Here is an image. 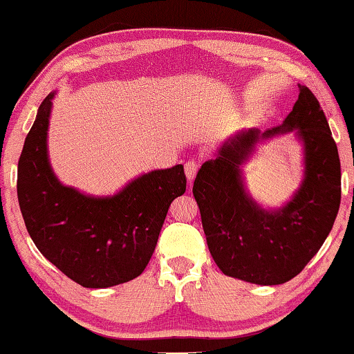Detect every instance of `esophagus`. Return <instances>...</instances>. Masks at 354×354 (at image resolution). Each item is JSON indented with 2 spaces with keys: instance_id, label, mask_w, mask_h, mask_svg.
I'll return each instance as SVG.
<instances>
[{
  "instance_id": "esophagus-1",
  "label": "esophagus",
  "mask_w": 354,
  "mask_h": 354,
  "mask_svg": "<svg viewBox=\"0 0 354 354\" xmlns=\"http://www.w3.org/2000/svg\"><path fill=\"white\" fill-rule=\"evenodd\" d=\"M198 171H199V165H198V161H194V160H189V161H187V165H185V174H187V178H188L189 182H192L193 178L196 177Z\"/></svg>"
}]
</instances>
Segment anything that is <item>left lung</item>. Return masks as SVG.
I'll list each match as a JSON object with an SVG mask.
<instances>
[{
	"instance_id": "left-lung-1",
	"label": "left lung",
	"mask_w": 354,
	"mask_h": 354,
	"mask_svg": "<svg viewBox=\"0 0 354 354\" xmlns=\"http://www.w3.org/2000/svg\"><path fill=\"white\" fill-rule=\"evenodd\" d=\"M297 129L306 145V180L279 212L260 209L243 192L239 165L260 136ZM340 158L326 115L306 86L283 124L260 134L250 129L204 162L193 194L207 248L223 274L248 283H288L315 257L340 207Z\"/></svg>"
}]
</instances>
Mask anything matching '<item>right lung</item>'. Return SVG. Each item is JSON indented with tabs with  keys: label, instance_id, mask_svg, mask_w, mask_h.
<instances>
[{
	"label": "right lung",
	"instance_id": "right-lung-1",
	"mask_svg": "<svg viewBox=\"0 0 354 354\" xmlns=\"http://www.w3.org/2000/svg\"><path fill=\"white\" fill-rule=\"evenodd\" d=\"M49 94L27 134L17 167L25 227L38 250L83 288L127 283L155 252L169 206L187 189L183 166L153 171L113 198H89L59 183L48 161Z\"/></svg>",
	"mask_w": 354,
	"mask_h": 354
}]
</instances>
